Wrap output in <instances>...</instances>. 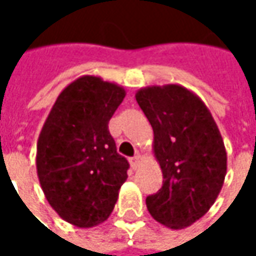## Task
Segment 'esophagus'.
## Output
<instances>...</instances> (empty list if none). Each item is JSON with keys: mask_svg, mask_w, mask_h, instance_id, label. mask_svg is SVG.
<instances>
[{"mask_svg": "<svg viewBox=\"0 0 256 256\" xmlns=\"http://www.w3.org/2000/svg\"><path fill=\"white\" fill-rule=\"evenodd\" d=\"M139 163H140V160H139V156H134V157H132V158H130V166H132L134 170L139 168Z\"/></svg>", "mask_w": 256, "mask_h": 256, "instance_id": "esophagus-1", "label": "esophagus"}]
</instances>
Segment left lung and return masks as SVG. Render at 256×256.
<instances>
[{
    "label": "left lung",
    "mask_w": 256,
    "mask_h": 256,
    "mask_svg": "<svg viewBox=\"0 0 256 256\" xmlns=\"http://www.w3.org/2000/svg\"><path fill=\"white\" fill-rule=\"evenodd\" d=\"M136 100L152 132V152L163 186L146 197L151 216L180 230L198 221L215 203L227 175L222 136L204 102L180 84L150 86Z\"/></svg>",
    "instance_id": "left-lung-1"
}]
</instances>
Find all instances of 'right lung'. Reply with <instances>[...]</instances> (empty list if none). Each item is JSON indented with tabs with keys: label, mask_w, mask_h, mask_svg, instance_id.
Listing matches in <instances>:
<instances>
[{
	"label": "right lung",
	"mask_w": 256,
	"mask_h": 256,
	"mask_svg": "<svg viewBox=\"0 0 256 256\" xmlns=\"http://www.w3.org/2000/svg\"><path fill=\"white\" fill-rule=\"evenodd\" d=\"M124 96L116 82L82 76L60 92L40 132V185L54 212L78 228L106 221L128 179V160L108 130Z\"/></svg>",
	"instance_id": "obj_1"
}]
</instances>
